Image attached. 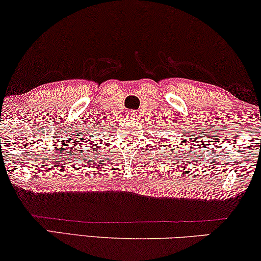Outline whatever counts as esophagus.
I'll return each instance as SVG.
<instances>
[{
	"label": "esophagus",
	"mask_w": 261,
	"mask_h": 261,
	"mask_svg": "<svg viewBox=\"0 0 261 261\" xmlns=\"http://www.w3.org/2000/svg\"><path fill=\"white\" fill-rule=\"evenodd\" d=\"M136 116H137V112L135 111V110H130V111H127V117L131 119H135Z\"/></svg>",
	"instance_id": "esophagus-1"
}]
</instances>
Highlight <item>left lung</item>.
Returning <instances> with one entry per match:
<instances>
[{
    "mask_svg": "<svg viewBox=\"0 0 261 261\" xmlns=\"http://www.w3.org/2000/svg\"><path fill=\"white\" fill-rule=\"evenodd\" d=\"M159 141H160V139H159Z\"/></svg>",
    "mask_w": 261,
    "mask_h": 261,
    "instance_id": "8db88e82",
    "label": "left lung"
}]
</instances>
